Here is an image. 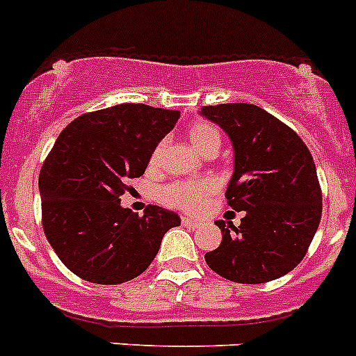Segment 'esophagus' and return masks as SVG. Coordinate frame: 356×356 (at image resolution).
I'll return each instance as SVG.
<instances>
[{"label":"esophagus","instance_id":"obj_1","mask_svg":"<svg viewBox=\"0 0 356 356\" xmlns=\"http://www.w3.org/2000/svg\"><path fill=\"white\" fill-rule=\"evenodd\" d=\"M181 224H184V226H187V227H191V229H195V227L201 226L200 220H194V218H188V217L181 218Z\"/></svg>","mask_w":356,"mask_h":356}]
</instances>
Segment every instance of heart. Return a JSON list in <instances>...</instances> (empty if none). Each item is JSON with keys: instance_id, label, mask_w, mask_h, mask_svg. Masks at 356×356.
<instances>
[{"instance_id": "b5f03b06", "label": "heart", "mask_w": 356, "mask_h": 356, "mask_svg": "<svg viewBox=\"0 0 356 356\" xmlns=\"http://www.w3.org/2000/svg\"><path fill=\"white\" fill-rule=\"evenodd\" d=\"M187 136L191 139L192 146L195 149H200L203 155L210 149H217L218 152L220 143H222L220 130L210 122H194L188 127ZM162 149H164V143H159L153 148L152 156H149V165L159 164ZM211 191H213V184L210 180H180L162 187L161 192H159V200L165 207L194 213V211H200L203 208L204 201H207L208 194Z\"/></svg>"}]
</instances>
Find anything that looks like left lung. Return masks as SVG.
Returning <instances> with one entry per match:
<instances>
[{
	"mask_svg": "<svg viewBox=\"0 0 356 356\" xmlns=\"http://www.w3.org/2000/svg\"><path fill=\"white\" fill-rule=\"evenodd\" d=\"M234 148L226 200L242 224L217 220L222 242L204 254L224 279L261 284L291 272L307 254L321 218V187L305 143L286 123L254 104L203 106Z\"/></svg>",
	"mask_w": 356,
	"mask_h": 356,
	"instance_id": "left-lung-1",
	"label": "left lung"
}]
</instances>
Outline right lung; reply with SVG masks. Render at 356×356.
<instances>
[{
    "mask_svg": "<svg viewBox=\"0 0 356 356\" xmlns=\"http://www.w3.org/2000/svg\"><path fill=\"white\" fill-rule=\"evenodd\" d=\"M180 111L118 104L81 114L58 136L38 176L42 226L65 266L95 284L141 275L164 234L180 226L175 211L122 208L127 180L145 175L153 148Z\"/></svg>",
    "mask_w": 356,
    "mask_h": 356,
    "instance_id": "obj_1",
    "label": "right lung"
}]
</instances>
